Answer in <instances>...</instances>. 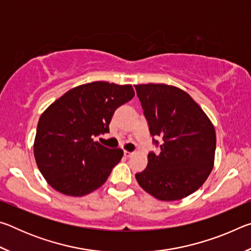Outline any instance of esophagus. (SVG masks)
<instances>
[{
    "label": "esophagus",
    "mask_w": 251,
    "mask_h": 251,
    "mask_svg": "<svg viewBox=\"0 0 251 251\" xmlns=\"http://www.w3.org/2000/svg\"><path fill=\"white\" fill-rule=\"evenodd\" d=\"M133 154H134V152H130V151H124V156H125V157H127V158H128V157H131V156H133Z\"/></svg>",
    "instance_id": "obj_1"
}]
</instances>
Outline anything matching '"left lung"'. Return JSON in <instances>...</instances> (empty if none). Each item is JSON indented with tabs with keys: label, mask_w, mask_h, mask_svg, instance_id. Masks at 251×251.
<instances>
[{
	"label": "left lung",
	"mask_w": 251,
	"mask_h": 251,
	"mask_svg": "<svg viewBox=\"0 0 251 251\" xmlns=\"http://www.w3.org/2000/svg\"><path fill=\"white\" fill-rule=\"evenodd\" d=\"M152 143L145 171L136 180L151 196L179 201L196 192L211 173L216 151L215 127L196 101L166 84L135 85ZM159 137L161 143L155 138Z\"/></svg>",
	"instance_id": "obj_1"
}]
</instances>
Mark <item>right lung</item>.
<instances>
[{"label": "right lung", "mask_w": 251, "mask_h": 251, "mask_svg": "<svg viewBox=\"0 0 251 251\" xmlns=\"http://www.w3.org/2000/svg\"><path fill=\"white\" fill-rule=\"evenodd\" d=\"M134 95L131 85L93 82L72 88L45 109L37 124L34 156L55 190L79 197L107 180L123 151L94 138L108 133L115 110Z\"/></svg>", "instance_id": "1"}]
</instances>
